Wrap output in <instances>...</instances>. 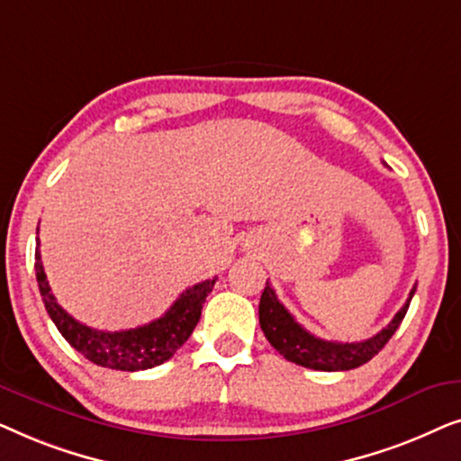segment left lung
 <instances>
[{"label": "left lung", "instance_id": "left-lung-1", "mask_svg": "<svg viewBox=\"0 0 461 461\" xmlns=\"http://www.w3.org/2000/svg\"><path fill=\"white\" fill-rule=\"evenodd\" d=\"M415 294V287L409 294L405 306L394 314V319L384 327L380 333L374 338L363 339V342H330V339H321L306 331L298 321H295L285 306L276 298L275 289L267 281L262 298H260V327L264 336L279 355L287 361L302 367L317 369V371H348L361 367L371 361L377 352H380L393 333L399 330L401 321L405 319L409 302Z\"/></svg>", "mask_w": 461, "mask_h": 461}]
</instances>
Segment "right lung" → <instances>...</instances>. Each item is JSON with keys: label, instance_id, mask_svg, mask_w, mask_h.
I'll list each match as a JSON object with an SVG mask.
<instances>
[{"label": "right lung", "instance_id": "1", "mask_svg": "<svg viewBox=\"0 0 461 461\" xmlns=\"http://www.w3.org/2000/svg\"><path fill=\"white\" fill-rule=\"evenodd\" d=\"M35 275L43 304H46L50 319L59 327L62 338L75 350L81 352L87 361L119 371L150 369L172 358L174 352L191 338L201 319V308H203L207 294L216 285V276H213V279L188 287L163 317L136 327V330L100 331L75 321L56 302L52 289L48 285V276L43 273L40 241H37L35 249Z\"/></svg>", "mask_w": 461, "mask_h": 461}]
</instances>
